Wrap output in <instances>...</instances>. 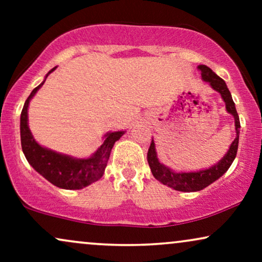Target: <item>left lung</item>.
<instances>
[{"label": "left lung", "instance_id": "obj_1", "mask_svg": "<svg viewBox=\"0 0 262 262\" xmlns=\"http://www.w3.org/2000/svg\"><path fill=\"white\" fill-rule=\"evenodd\" d=\"M198 70L201 71L203 81L208 82L209 85L212 86L213 90H215V91L221 93L222 98H223V101L225 102L227 112L230 113L231 116L234 117V121H235L236 137L233 143L230 144V148L227 151V154L223 156V159H221V160H219L215 165H213L212 167L200 171H194V172L193 171H192V172H175V171H172L167 166H165L164 164H161V162L159 161L158 155H156L154 140H151V144H150V148L148 151V162L150 170H151L152 172V176H154L158 181L164 183V185L169 186V187L176 189V191L182 192L201 191V189L209 186L210 183L217 181L219 177L223 176L224 173L227 172L228 169L230 167V165L233 164L234 159H235L236 156L237 145H239L240 121L235 110V103H234L233 98H231L230 91L228 90L227 83H225L224 80L221 79L217 74L213 73L208 66L200 65L198 66Z\"/></svg>", "mask_w": 262, "mask_h": 262}]
</instances>
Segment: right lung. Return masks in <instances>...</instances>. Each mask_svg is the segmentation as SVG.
Masks as SVG:
<instances>
[{
	"label": "right lung",
	"instance_id": "right-lung-1",
	"mask_svg": "<svg viewBox=\"0 0 262 262\" xmlns=\"http://www.w3.org/2000/svg\"><path fill=\"white\" fill-rule=\"evenodd\" d=\"M54 70L55 68L47 74L45 79ZM44 82L45 80L33 90L20 113V144L23 154L33 169L56 187L65 189L83 188L103 176L111 150L114 143L121 139L124 132H108L97 151L87 159H76L39 145L28 127V106L33 96L44 85Z\"/></svg>",
	"mask_w": 262,
	"mask_h": 262
}]
</instances>
